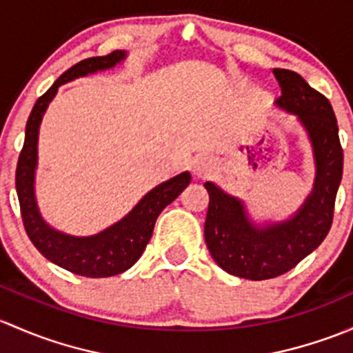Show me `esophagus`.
Instances as JSON below:
<instances>
[{
    "instance_id": "34e87169",
    "label": "esophagus",
    "mask_w": 353,
    "mask_h": 353,
    "mask_svg": "<svg viewBox=\"0 0 353 353\" xmlns=\"http://www.w3.org/2000/svg\"><path fill=\"white\" fill-rule=\"evenodd\" d=\"M216 159H212L210 156H203V158L195 161L194 175L195 178H207L216 170Z\"/></svg>"
}]
</instances>
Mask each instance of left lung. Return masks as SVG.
Segmentation results:
<instances>
[{
    "label": "left lung",
    "mask_w": 353,
    "mask_h": 353,
    "mask_svg": "<svg viewBox=\"0 0 353 353\" xmlns=\"http://www.w3.org/2000/svg\"><path fill=\"white\" fill-rule=\"evenodd\" d=\"M274 76L281 86L274 105L296 117L311 144L316 172L306 201L287 219L256 223L241 199L212 181L203 183L209 192L207 248L224 272L248 281L279 277L321 245L332 228L343 173L339 125L328 98L289 69H274Z\"/></svg>",
    "instance_id": "obj_1"
}]
</instances>
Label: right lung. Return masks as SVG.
I'll return each instance as SVG.
<instances>
[{"instance_id":"add662e5","label":"right lung","mask_w":353,"mask_h":353,"mask_svg":"<svg viewBox=\"0 0 353 353\" xmlns=\"http://www.w3.org/2000/svg\"><path fill=\"white\" fill-rule=\"evenodd\" d=\"M127 57V50H114L108 56L90 57L69 68L35 101L25 127V143L17 165V194L25 231L35 248L57 267L83 277H112L129 270L150 243L154 223L190 183L188 172L170 178L151 188L121 221L92 236H72L50 226L42 217L35 197V172L39 163V130L47 107L59 86L83 76L115 68Z\"/></svg>"}]
</instances>
